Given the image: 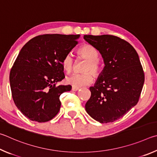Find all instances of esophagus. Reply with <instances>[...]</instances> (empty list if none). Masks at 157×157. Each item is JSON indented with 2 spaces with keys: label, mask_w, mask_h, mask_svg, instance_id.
<instances>
[{
  "label": "esophagus",
  "mask_w": 157,
  "mask_h": 157,
  "mask_svg": "<svg viewBox=\"0 0 157 157\" xmlns=\"http://www.w3.org/2000/svg\"><path fill=\"white\" fill-rule=\"evenodd\" d=\"M79 89V87H71V90H72V91H77V90H78Z\"/></svg>",
  "instance_id": "esophagus-1"
}]
</instances>
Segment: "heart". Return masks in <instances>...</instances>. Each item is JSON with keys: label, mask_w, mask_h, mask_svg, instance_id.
<instances>
[{"label": "heart", "mask_w": 157, "mask_h": 157, "mask_svg": "<svg viewBox=\"0 0 157 157\" xmlns=\"http://www.w3.org/2000/svg\"><path fill=\"white\" fill-rule=\"evenodd\" d=\"M78 53L87 63L84 67L83 73H74L66 78L67 83L73 87H81L87 86L93 81V73L94 76L98 77L101 73V65L98 60V52L94 47L89 44H85L78 49ZM62 65L67 73H70L74 66V58L71 53L65 55L62 60ZM93 73L92 74L91 73Z\"/></svg>", "instance_id": "b5f03b06"}]
</instances>
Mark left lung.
<instances>
[{
	"label": "left lung",
	"mask_w": 157,
	"mask_h": 157,
	"mask_svg": "<svg viewBox=\"0 0 157 157\" xmlns=\"http://www.w3.org/2000/svg\"><path fill=\"white\" fill-rule=\"evenodd\" d=\"M98 49L105 63L103 72L86 104L90 117L101 123L121 119L135 106L144 84L145 75L139 55L127 41L112 35H84Z\"/></svg>",
	"instance_id": "1"
}]
</instances>
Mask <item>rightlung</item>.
Wrapping results in <instances>:
<instances>
[{
    "instance_id": "obj_1",
    "label": "right lung",
    "mask_w": 157,
    "mask_h": 157,
    "mask_svg": "<svg viewBox=\"0 0 157 157\" xmlns=\"http://www.w3.org/2000/svg\"><path fill=\"white\" fill-rule=\"evenodd\" d=\"M79 35L43 34L32 38L19 52L10 74L16 106L33 121L47 122L56 116L60 96L71 86L55 83L65 78L62 60L78 44Z\"/></svg>"
}]
</instances>
